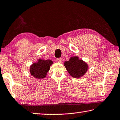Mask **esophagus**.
Segmentation results:
<instances>
[{
  "label": "esophagus",
  "mask_w": 120,
  "mask_h": 120,
  "mask_svg": "<svg viewBox=\"0 0 120 120\" xmlns=\"http://www.w3.org/2000/svg\"><path fill=\"white\" fill-rule=\"evenodd\" d=\"M56 61L58 63H61V62H62V58H56Z\"/></svg>",
  "instance_id": "esophagus-1"
}]
</instances>
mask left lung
Returning <instances> with one entry per match:
<instances>
[{
	"label": "left lung",
	"instance_id": "obj_1",
	"mask_svg": "<svg viewBox=\"0 0 120 120\" xmlns=\"http://www.w3.org/2000/svg\"><path fill=\"white\" fill-rule=\"evenodd\" d=\"M64 66L70 75L75 78H80L87 73L88 65L78 56H72L68 61L64 62Z\"/></svg>",
	"mask_w": 120,
	"mask_h": 120
}]
</instances>
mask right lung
Segmentation results:
<instances>
[{
	"label": "right lung",
	"instance_id": "1",
	"mask_svg": "<svg viewBox=\"0 0 120 120\" xmlns=\"http://www.w3.org/2000/svg\"><path fill=\"white\" fill-rule=\"evenodd\" d=\"M53 64V61L50 60H45L39 58L37 62L33 63L31 65L29 71L31 75L35 78L39 79L44 78Z\"/></svg>",
	"mask_w": 120,
	"mask_h": 120
}]
</instances>
